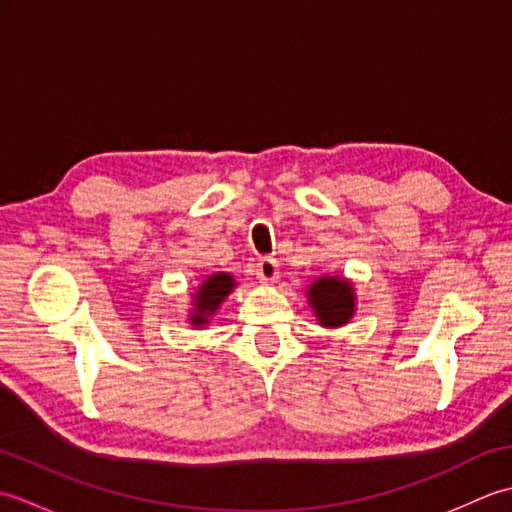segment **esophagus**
I'll list each match as a JSON object with an SVG mask.
<instances>
[{"instance_id":"obj_1","label":"esophagus","mask_w":512,"mask_h":512,"mask_svg":"<svg viewBox=\"0 0 512 512\" xmlns=\"http://www.w3.org/2000/svg\"><path fill=\"white\" fill-rule=\"evenodd\" d=\"M255 270H257V277H259V281H262V284H275L277 277H279V264L275 262L273 257L259 259Z\"/></svg>"}]
</instances>
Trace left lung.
<instances>
[{"label":"left lung","mask_w":512,"mask_h":512,"mask_svg":"<svg viewBox=\"0 0 512 512\" xmlns=\"http://www.w3.org/2000/svg\"><path fill=\"white\" fill-rule=\"evenodd\" d=\"M308 303L323 328H341L354 317L356 295L345 277L325 275L308 286Z\"/></svg>","instance_id":"8db88e82"}]
</instances>
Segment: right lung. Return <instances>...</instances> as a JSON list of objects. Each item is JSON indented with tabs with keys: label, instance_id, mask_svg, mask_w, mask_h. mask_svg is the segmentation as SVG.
I'll return each instance as SVG.
<instances>
[{
	"label": "right lung",
	"instance_id": "1",
	"mask_svg": "<svg viewBox=\"0 0 512 512\" xmlns=\"http://www.w3.org/2000/svg\"><path fill=\"white\" fill-rule=\"evenodd\" d=\"M235 288V279L228 273H215L206 277L193 295V310L189 314V323L193 328H202L209 323L213 314L220 310L222 301L231 295Z\"/></svg>",
	"mask_w": 512,
	"mask_h": 512
}]
</instances>
